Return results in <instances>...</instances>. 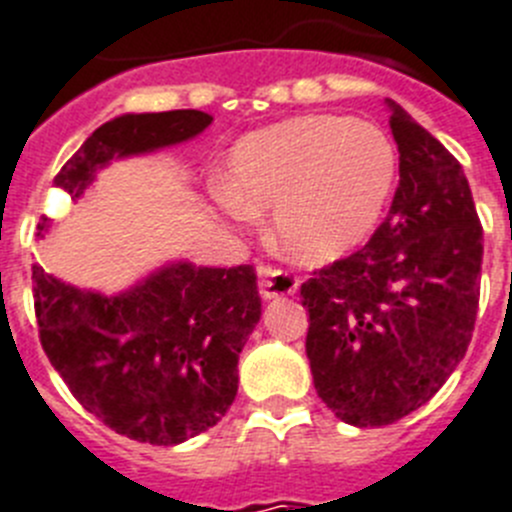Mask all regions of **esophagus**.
Wrapping results in <instances>:
<instances>
[{
	"label": "esophagus",
	"instance_id": "34e87169",
	"mask_svg": "<svg viewBox=\"0 0 512 512\" xmlns=\"http://www.w3.org/2000/svg\"><path fill=\"white\" fill-rule=\"evenodd\" d=\"M260 275V296L262 298H280V296H293L298 290V278L290 275L288 270H275L270 265L257 267Z\"/></svg>",
	"mask_w": 512,
	"mask_h": 512
}]
</instances>
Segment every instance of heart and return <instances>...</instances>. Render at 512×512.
Wrapping results in <instances>:
<instances>
[{
	"label": "heart",
	"mask_w": 512,
	"mask_h": 512,
	"mask_svg": "<svg viewBox=\"0 0 512 512\" xmlns=\"http://www.w3.org/2000/svg\"><path fill=\"white\" fill-rule=\"evenodd\" d=\"M395 178L398 153L385 132L316 114L239 137L216 199L237 216L273 206L275 245L303 265H326L375 232Z\"/></svg>",
	"instance_id": "obj_1"
}]
</instances>
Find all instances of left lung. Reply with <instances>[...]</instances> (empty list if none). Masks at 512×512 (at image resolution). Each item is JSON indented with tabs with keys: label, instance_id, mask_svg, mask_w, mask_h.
<instances>
[{
	"label": "left lung",
	"instance_id": "8db88e82",
	"mask_svg": "<svg viewBox=\"0 0 512 512\" xmlns=\"http://www.w3.org/2000/svg\"><path fill=\"white\" fill-rule=\"evenodd\" d=\"M400 181L354 255L301 285L313 388L336 418L388 426L434 398L472 342L482 227L454 155L393 99Z\"/></svg>",
	"mask_w": 512,
	"mask_h": 512
}]
</instances>
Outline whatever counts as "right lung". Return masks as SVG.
<instances>
[{"label":"right lung","instance_id":"1","mask_svg":"<svg viewBox=\"0 0 512 512\" xmlns=\"http://www.w3.org/2000/svg\"><path fill=\"white\" fill-rule=\"evenodd\" d=\"M214 117L199 109L122 114L78 147L55 186L81 199L112 160L193 140ZM50 229L43 216L38 237ZM40 342L73 398L127 439L176 446L222 421L237 362L260 321L252 265L168 262L117 296L63 283L32 265Z\"/></svg>","mask_w":512,"mask_h":512}]
</instances>
